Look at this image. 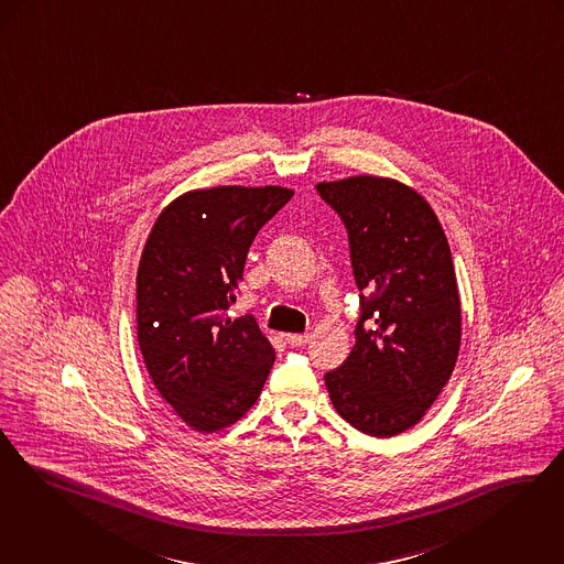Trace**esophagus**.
I'll return each mask as SVG.
<instances>
[{"label": "esophagus", "mask_w": 564, "mask_h": 564, "mask_svg": "<svg viewBox=\"0 0 564 564\" xmlns=\"http://www.w3.org/2000/svg\"><path fill=\"white\" fill-rule=\"evenodd\" d=\"M285 341L290 346H304L311 341V334H285Z\"/></svg>", "instance_id": "obj_1"}]
</instances>
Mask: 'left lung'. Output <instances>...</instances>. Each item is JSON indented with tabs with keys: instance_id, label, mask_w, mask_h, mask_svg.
Returning a JSON list of instances; mask_svg holds the SVG:
<instances>
[{
	"instance_id": "8db88e82",
	"label": "left lung",
	"mask_w": 564,
	"mask_h": 564,
	"mask_svg": "<svg viewBox=\"0 0 564 564\" xmlns=\"http://www.w3.org/2000/svg\"><path fill=\"white\" fill-rule=\"evenodd\" d=\"M316 191L346 226L355 283L370 293L357 344L325 386L348 424L394 436L426 415L457 362L462 306L449 243L429 202L403 182L350 176Z\"/></svg>"
}]
</instances>
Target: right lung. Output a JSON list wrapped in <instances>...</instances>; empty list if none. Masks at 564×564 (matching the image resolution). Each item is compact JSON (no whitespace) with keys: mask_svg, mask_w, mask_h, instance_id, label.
Here are the masks:
<instances>
[{"mask_svg":"<svg viewBox=\"0 0 564 564\" xmlns=\"http://www.w3.org/2000/svg\"><path fill=\"white\" fill-rule=\"evenodd\" d=\"M283 186H214L170 203L135 274L138 346L159 394L186 426L241 420L271 373L274 348L253 316L226 315L258 230L290 202Z\"/></svg>","mask_w":564,"mask_h":564,"instance_id":"right-lung-1","label":"right lung"}]
</instances>
